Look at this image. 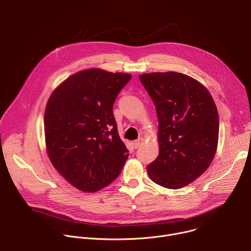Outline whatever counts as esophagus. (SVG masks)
I'll list each match as a JSON object with an SVG mask.
<instances>
[{"instance_id": "34e87169", "label": "esophagus", "mask_w": 251, "mask_h": 251, "mask_svg": "<svg viewBox=\"0 0 251 251\" xmlns=\"http://www.w3.org/2000/svg\"><path fill=\"white\" fill-rule=\"evenodd\" d=\"M142 143H143V138H139L138 140H136V141L133 142V145H134V147L137 149V148H139V147L142 145Z\"/></svg>"}]
</instances>
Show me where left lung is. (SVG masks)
Instances as JSON below:
<instances>
[{"label": "left lung", "mask_w": 251, "mask_h": 251, "mask_svg": "<svg viewBox=\"0 0 251 251\" xmlns=\"http://www.w3.org/2000/svg\"><path fill=\"white\" fill-rule=\"evenodd\" d=\"M159 120L157 159L148 165L151 180L168 189L193 183L209 167L219 141V113L207 89L183 75L153 73L140 75Z\"/></svg>", "instance_id": "1"}]
</instances>
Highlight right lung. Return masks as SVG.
Masks as SVG:
<instances>
[{"mask_svg": "<svg viewBox=\"0 0 251 251\" xmlns=\"http://www.w3.org/2000/svg\"><path fill=\"white\" fill-rule=\"evenodd\" d=\"M131 75L99 68L65 79L45 111L49 158L76 189L94 193L120 175L129 153L119 137L113 105Z\"/></svg>", "mask_w": 251, "mask_h": 251, "instance_id": "add662e5", "label": "right lung"}]
</instances>
